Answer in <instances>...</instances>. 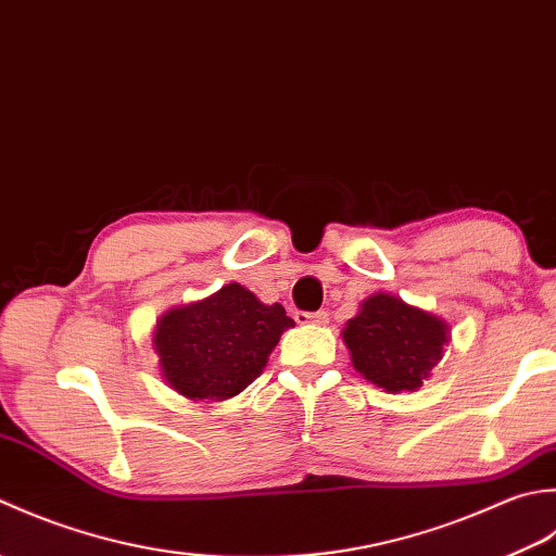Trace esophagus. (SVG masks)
<instances>
[{
    "instance_id": "34e87169",
    "label": "esophagus",
    "mask_w": 556,
    "mask_h": 556,
    "mask_svg": "<svg viewBox=\"0 0 556 556\" xmlns=\"http://www.w3.org/2000/svg\"><path fill=\"white\" fill-rule=\"evenodd\" d=\"M294 321L298 324H328V312H294Z\"/></svg>"
}]
</instances>
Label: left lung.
I'll use <instances>...</instances> for the list:
<instances>
[{"label": "left lung", "mask_w": 556, "mask_h": 556, "mask_svg": "<svg viewBox=\"0 0 556 556\" xmlns=\"http://www.w3.org/2000/svg\"><path fill=\"white\" fill-rule=\"evenodd\" d=\"M446 338L444 321L387 292L362 302V312L343 331L353 367L391 393L422 387Z\"/></svg>", "instance_id": "obj_1"}]
</instances>
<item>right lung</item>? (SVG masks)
<instances>
[{"mask_svg":"<svg viewBox=\"0 0 556 556\" xmlns=\"http://www.w3.org/2000/svg\"><path fill=\"white\" fill-rule=\"evenodd\" d=\"M294 326L282 304H262L230 282L213 298L167 312L155 328L165 381L191 401H225L252 383Z\"/></svg>","mask_w":556,"mask_h":556,"instance_id":"1","label":"right lung"}]
</instances>
